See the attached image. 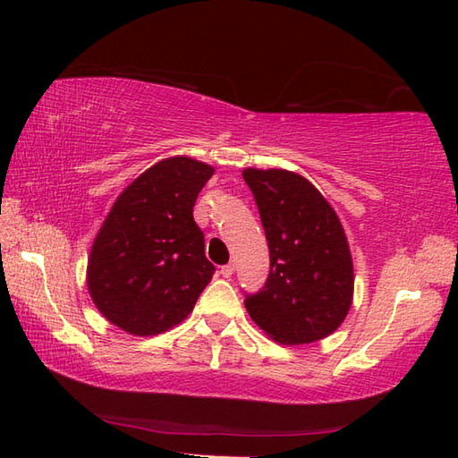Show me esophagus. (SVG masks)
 I'll use <instances>...</instances> for the list:
<instances>
[{
  "label": "esophagus",
  "mask_w": 458,
  "mask_h": 458,
  "mask_svg": "<svg viewBox=\"0 0 458 458\" xmlns=\"http://www.w3.org/2000/svg\"><path fill=\"white\" fill-rule=\"evenodd\" d=\"M220 274H222V277H232V274H234V264L222 266L220 267Z\"/></svg>",
  "instance_id": "1"
}]
</instances>
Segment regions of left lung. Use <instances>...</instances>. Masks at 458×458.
Wrapping results in <instances>:
<instances>
[{"mask_svg": "<svg viewBox=\"0 0 458 458\" xmlns=\"http://www.w3.org/2000/svg\"><path fill=\"white\" fill-rule=\"evenodd\" d=\"M269 246V277L244 305L279 344H309L343 325L354 297L352 254L335 208L287 169L242 171Z\"/></svg>", "mask_w": 458, "mask_h": 458, "instance_id": "obj_1", "label": "left lung"}]
</instances>
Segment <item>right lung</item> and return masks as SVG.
Segmentation results:
<instances>
[{"instance_id": "right-lung-1", "label": "right lung", "mask_w": 458, "mask_h": 458, "mask_svg": "<svg viewBox=\"0 0 458 458\" xmlns=\"http://www.w3.org/2000/svg\"><path fill=\"white\" fill-rule=\"evenodd\" d=\"M210 165L177 155L133 179L92 242L86 285L100 313L135 336L161 335L191 315L214 266L192 218Z\"/></svg>"}]
</instances>
